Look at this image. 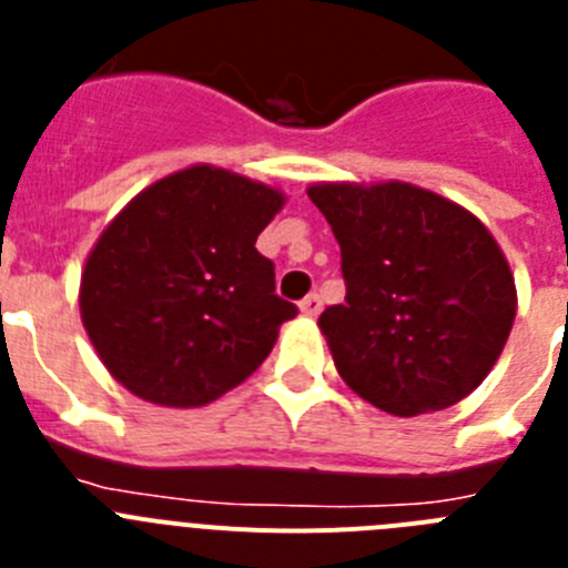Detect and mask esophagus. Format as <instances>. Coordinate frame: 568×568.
<instances>
[{
	"label": "esophagus",
	"mask_w": 568,
	"mask_h": 568,
	"mask_svg": "<svg viewBox=\"0 0 568 568\" xmlns=\"http://www.w3.org/2000/svg\"><path fill=\"white\" fill-rule=\"evenodd\" d=\"M301 313H304V315H318L321 313V295L310 293L307 298L301 301Z\"/></svg>",
	"instance_id": "obj_1"
}]
</instances>
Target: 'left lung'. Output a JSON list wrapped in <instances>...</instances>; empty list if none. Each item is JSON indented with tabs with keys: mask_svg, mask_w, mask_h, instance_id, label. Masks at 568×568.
Here are the masks:
<instances>
[{
	"mask_svg": "<svg viewBox=\"0 0 568 568\" xmlns=\"http://www.w3.org/2000/svg\"><path fill=\"white\" fill-rule=\"evenodd\" d=\"M341 247L346 298L321 313L335 369L398 418L458 404L515 324V278L489 230L415 184H313Z\"/></svg>",
	"mask_w": 568,
	"mask_h": 568,
	"instance_id": "8db88e82",
	"label": "left lung"
}]
</instances>
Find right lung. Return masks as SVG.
Returning <instances> with one entry per match:
<instances>
[{
	"label": "right lung",
	"instance_id": "obj_1",
	"mask_svg": "<svg viewBox=\"0 0 568 568\" xmlns=\"http://www.w3.org/2000/svg\"><path fill=\"white\" fill-rule=\"evenodd\" d=\"M284 195L195 164L150 184L84 261L79 310L99 358L150 404L204 406L250 378L298 307L255 239Z\"/></svg>",
	"mask_w": 568,
	"mask_h": 568
}]
</instances>
